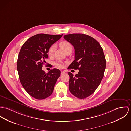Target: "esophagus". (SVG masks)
I'll return each instance as SVG.
<instances>
[{
  "mask_svg": "<svg viewBox=\"0 0 131 131\" xmlns=\"http://www.w3.org/2000/svg\"><path fill=\"white\" fill-rule=\"evenodd\" d=\"M64 73H65V72H64V71H61V75H63V74H64Z\"/></svg>",
  "mask_w": 131,
  "mask_h": 131,
  "instance_id": "obj_1",
  "label": "esophagus"
}]
</instances>
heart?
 <instances>
[{
    "label": "heart",
    "mask_w": 131,
    "mask_h": 131,
    "mask_svg": "<svg viewBox=\"0 0 131 131\" xmlns=\"http://www.w3.org/2000/svg\"><path fill=\"white\" fill-rule=\"evenodd\" d=\"M59 46H60L61 48L64 52H65L69 49H72V45L69 42H68L67 41H64L61 42L59 44ZM54 46L52 45L49 48V50L48 51V55L50 56L52 55L54 53ZM55 65L57 66L58 67L62 68L63 66V64L61 61H57L55 62Z\"/></svg>",
    "instance_id": "b5f03b06"
}]
</instances>
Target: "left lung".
Segmentation results:
<instances>
[{"instance_id": "8db88e82", "label": "left lung", "mask_w": 131, "mask_h": 131, "mask_svg": "<svg viewBox=\"0 0 131 131\" xmlns=\"http://www.w3.org/2000/svg\"><path fill=\"white\" fill-rule=\"evenodd\" d=\"M64 38L75 49V60L68 69L79 70L75 76L68 73L69 91L78 98H86L97 89L104 77L106 63L103 49L97 41L86 34L73 33Z\"/></svg>"}]
</instances>
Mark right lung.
Wrapping results in <instances>:
<instances>
[{
	"label": "right lung",
	"instance_id": "obj_1",
	"mask_svg": "<svg viewBox=\"0 0 131 131\" xmlns=\"http://www.w3.org/2000/svg\"><path fill=\"white\" fill-rule=\"evenodd\" d=\"M62 35L38 34L22 46L17 64L19 77L24 89L35 99L42 100L51 95L60 76L58 69H51L46 73L42 67L45 59L48 58L49 48Z\"/></svg>",
	"mask_w": 131,
	"mask_h": 131
}]
</instances>
